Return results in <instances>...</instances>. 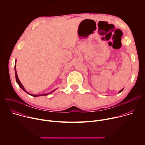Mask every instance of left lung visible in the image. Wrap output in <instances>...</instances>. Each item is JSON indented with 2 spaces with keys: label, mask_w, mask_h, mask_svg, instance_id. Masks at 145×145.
<instances>
[{
  "label": "left lung",
  "mask_w": 145,
  "mask_h": 145,
  "mask_svg": "<svg viewBox=\"0 0 145 145\" xmlns=\"http://www.w3.org/2000/svg\"><path fill=\"white\" fill-rule=\"evenodd\" d=\"M123 89H121V90H120V92H119V93H120V92H121V91H123Z\"/></svg>",
  "instance_id": "left-lung-1"
}]
</instances>
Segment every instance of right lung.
Listing matches in <instances>:
<instances>
[{
	"label": "right lung",
	"instance_id": "obj_1",
	"mask_svg": "<svg viewBox=\"0 0 145 145\" xmlns=\"http://www.w3.org/2000/svg\"><path fill=\"white\" fill-rule=\"evenodd\" d=\"M15 78H16V82L18 84V85H19V86L25 92H26L27 93H28L29 95H31V96H34V97H37V96H46V95H49V94H50V93H53V92H54V90H53V91H52V92H49V93H45V94H42V95H32V94H30V93H28L25 89V88H24V87H23V86L22 85V84L20 83V81H19V78H18V76H17V73H16V66L15 65Z\"/></svg>",
	"mask_w": 145,
	"mask_h": 145
}]
</instances>
